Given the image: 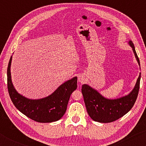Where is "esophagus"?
I'll list each match as a JSON object with an SVG mask.
<instances>
[{
  "label": "esophagus",
  "mask_w": 146,
  "mask_h": 146,
  "mask_svg": "<svg viewBox=\"0 0 146 146\" xmlns=\"http://www.w3.org/2000/svg\"><path fill=\"white\" fill-rule=\"evenodd\" d=\"M78 82L80 83H84L85 82V77L84 75H81L78 76Z\"/></svg>",
  "instance_id": "obj_1"
}]
</instances>
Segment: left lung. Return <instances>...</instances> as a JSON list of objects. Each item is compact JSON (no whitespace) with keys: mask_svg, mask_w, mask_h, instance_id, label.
I'll return each instance as SVG.
<instances>
[{"mask_svg":"<svg viewBox=\"0 0 146 146\" xmlns=\"http://www.w3.org/2000/svg\"><path fill=\"white\" fill-rule=\"evenodd\" d=\"M128 44L131 46L137 62H140L135 51V45L131 40ZM141 80V73L137 78L135 86L129 94L117 99L106 98L95 88L84 84L82 87L87 113L95 121L110 123L116 121L128 113L132 108L137 98Z\"/></svg>","mask_w":146,"mask_h":146,"instance_id":"1","label":"left lung"}]
</instances>
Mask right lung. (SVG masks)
<instances>
[{"mask_svg":"<svg viewBox=\"0 0 146 146\" xmlns=\"http://www.w3.org/2000/svg\"><path fill=\"white\" fill-rule=\"evenodd\" d=\"M10 58L7 67V88L9 94L16 108L31 119L40 123H51L60 119L64 115L71 93L77 88L78 78L74 77L61 84L46 98L32 100L18 93L14 88L11 76Z\"/></svg>","mask_w":146,"mask_h":146,"instance_id":"right-lung-1","label":"right lung"}]
</instances>
